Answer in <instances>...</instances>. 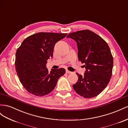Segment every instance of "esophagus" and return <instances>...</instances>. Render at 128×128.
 Returning a JSON list of instances; mask_svg holds the SVG:
<instances>
[{
  "label": "esophagus",
  "mask_w": 128,
  "mask_h": 128,
  "mask_svg": "<svg viewBox=\"0 0 128 128\" xmlns=\"http://www.w3.org/2000/svg\"><path fill=\"white\" fill-rule=\"evenodd\" d=\"M66 73H67V74H71V73H72V72L69 71L68 70H66Z\"/></svg>",
  "instance_id": "1"
}]
</instances>
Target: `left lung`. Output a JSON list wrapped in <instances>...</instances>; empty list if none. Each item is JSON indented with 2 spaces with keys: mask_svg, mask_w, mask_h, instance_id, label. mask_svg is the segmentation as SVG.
<instances>
[{
  "mask_svg": "<svg viewBox=\"0 0 128 128\" xmlns=\"http://www.w3.org/2000/svg\"><path fill=\"white\" fill-rule=\"evenodd\" d=\"M67 38L76 42L78 60L84 64L86 69L84 76L76 73L78 80L72 87L84 98L98 96L106 88L112 75L113 57L109 46L88 30L70 33Z\"/></svg>",
  "mask_w": 128,
  "mask_h": 128,
  "instance_id": "left-lung-1",
  "label": "left lung"
}]
</instances>
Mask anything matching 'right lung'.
<instances>
[{"label":"right lung","instance_id":"add662e5","mask_svg":"<svg viewBox=\"0 0 128 128\" xmlns=\"http://www.w3.org/2000/svg\"><path fill=\"white\" fill-rule=\"evenodd\" d=\"M67 33L39 32L24 40L17 49L15 66L19 80L27 92L38 96L49 94L58 79L66 72L64 68L46 67L47 60L53 56L56 44Z\"/></svg>","mask_w":128,"mask_h":128}]
</instances>
